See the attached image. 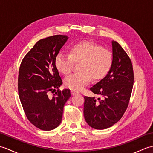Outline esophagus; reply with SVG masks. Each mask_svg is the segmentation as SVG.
<instances>
[{
    "label": "esophagus",
    "instance_id": "obj_1",
    "mask_svg": "<svg viewBox=\"0 0 153 153\" xmlns=\"http://www.w3.org/2000/svg\"><path fill=\"white\" fill-rule=\"evenodd\" d=\"M77 93H79L75 91H71V95H76V94H77Z\"/></svg>",
    "mask_w": 153,
    "mask_h": 153
}]
</instances>
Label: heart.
Listing matches in <instances>:
<instances>
[{
    "label": "heart",
    "instance_id": "heart-1",
    "mask_svg": "<svg viewBox=\"0 0 153 153\" xmlns=\"http://www.w3.org/2000/svg\"><path fill=\"white\" fill-rule=\"evenodd\" d=\"M69 54L58 53L54 58L56 70L63 75L72 71L74 63H79V70L64 80V85L71 90L79 91L86 86L91 77L99 81L105 78L111 70L112 54L108 48L94 42L83 41L71 45Z\"/></svg>",
    "mask_w": 153,
    "mask_h": 153
}]
</instances>
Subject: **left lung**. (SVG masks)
<instances>
[{
  "mask_svg": "<svg viewBox=\"0 0 153 153\" xmlns=\"http://www.w3.org/2000/svg\"><path fill=\"white\" fill-rule=\"evenodd\" d=\"M113 62L108 75L91 87L101 99L84 96L87 123L96 129L108 128L122 118L128 108L134 75L130 58L118 42L112 41Z\"/></svg>",
  "mask_w": 153,
  "mask_h": 153,
  "instance_id": "8db88e82",
  "label": "left lung"
}]
</instances>
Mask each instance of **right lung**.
I'll return each mask as SVG.
<instances>
[{"instance_id":"right-lung-1","label":"right lung","mask_w":153,"mask_h":153,"mask_svg":"<svg viewBox=\"0 0 153 153\" xmlns=\"http://www.w3.org/2000/svg\"><path fill=\"white\" fill-rule=\"evenodd\" d=\"M56 35L37 41L25 54L18 74V95L25 114L32 124L49 131L60 125L70 89L60 90L62 81L54 65V58L68 39ZM57 91L49 97V91Z\"/></svg>"}]
</instances>
